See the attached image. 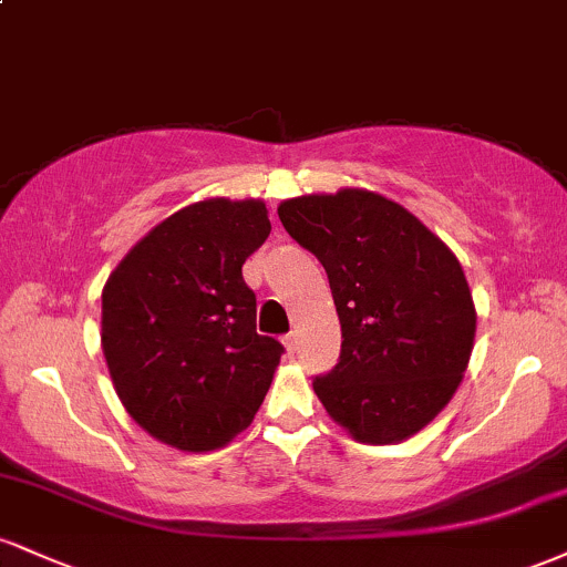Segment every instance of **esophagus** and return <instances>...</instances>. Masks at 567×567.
Returning <instances> with one entry per match:
<instances>
[{
    "label": "esophagus",
    "mask_w": 567,
    "mask_h": 567,
    "mask_svg": "<svg viewBox=\"0 0 567 567\" xmlns=\"http://www.w3.org/2000/svg\"><path fill=\"white\" fill-rule=\"evenodd\" d=\"M282 343H285V347H288L290 354H296V349H298V338H296V333H288V336H285V338H282Z\"/></svg>",
    "instance_id": "1"
}]
</instances>
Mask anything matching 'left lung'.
I'll return each mask as SVG.
<instances>
[{
    "label": "left lung",
    "instance_id": "8db88e82",
    "mask_svg": "<svg viewBox=\"0 0 567 567\" xmlns=\"http://www.w3.org/2000/svg\"><path fill=\"white\" fill-rule=\"evenodd\" d=\"M277 213L328 271L341 320L338 365L315 375L330 419L370 445L424 429L470 365L477 315L458 258L413 213L362 188Z\"/></svg>",
    "mask_w": 567,
    "mask_h": 567
}]
</instances>
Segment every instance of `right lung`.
Masks as SVG:
<instances>
[{
	"instance_id": "right-lung-1",
	"label": "right lung",
	"mask_w": 567,
	"mask_h": 567,
	"mask_svg": "<svg viewBox=\"0 0 567 567\" xmlns=\"http://www.w3.org/2000/svg\"><path fill=\"white\" fill-rule=\"evenodd\" d=\"M264 202L173 213L103 288L101 343L122 405L181 451H216L250 426L285 347L256 330L243 264L269 237Z\"/></svg>"
}]
</instances>
